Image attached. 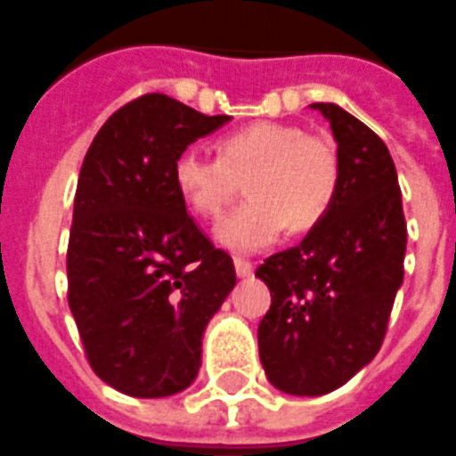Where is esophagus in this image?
<instances>
[{
    "mask_svg": "<svg viewBox=\"0 0 456 456\" xmlns=\"http://www.w3.org/2000/svg\"><path fill=\"white\" fill-rule=\"evenodd\" d=\"M235 273H238V278H251L254 275V265L245 258H235Z\"/></svg>",
    "mask_w": 456,
    "mask_h": 456,
    "instance_id": "1",
    "label": "esophagus"
}]
</instances>
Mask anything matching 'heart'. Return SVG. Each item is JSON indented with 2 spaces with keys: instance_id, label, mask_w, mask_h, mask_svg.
Returning a JSON list of instances; mask_svg holds the SVG:
<instances>
[{
  "instance_id": "1",
  "label": "heart",
  "mask_w": 456,
  "mask_h": 456,
  "mask_svg": "<svg viewBox=\"0 0 456 456\" xmlns=\"http://www.w3.org/2000/svg\"><path fill=\"white\" fill-rule=\"evenodd\" d=\"M218 158L188 151L174 162V185L198 216L218 218L240 181L249 202L216 225L214 238L235 254L265 249L282 235L308 232L330 214L338 191L334 145L282 122H256L225 134Z\"/></svg>"
}]
</instances>
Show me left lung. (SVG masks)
<instances>
[{
  "mask_svg": "<svg viewBox=\"0 0 456 456\" xmlns=\"http://www.w3.org/2000/svg\"><path fill=\"white\" fill-rule=\"evenodd\" d=\"M330 122L338 191L322 224L258 265L271 311L258 325L265 377L289 395H325L370 365L403 285L407 225L386 143L351 112L313 103Z\"/></svg>",
  "mask_w": 456,
  "mask_h": 456,
  "instance_id": "left-lung-1",
  "label": "left lung"
}]
</instances>
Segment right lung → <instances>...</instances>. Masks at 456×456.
<instances>
[{
    "label": "right lung",
    "instance_id": "1",
    "mask_svg": "<svg viewBox=\"0 0 456 456\" xmlns=\"http://www.w3.org/2000/svg\"><path fill=\"white\" fill-rule=\"evenodd\" d=\"M225 122L145 94L101 126L79 171L68 304L94 372L134 398L195 381L207 325L235 287L232 258L188 216L171 176Z\"/></svg>",
    "mask_w": 456,
    "mask_h": 456
}]
</instances>
